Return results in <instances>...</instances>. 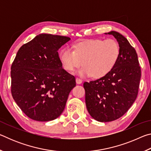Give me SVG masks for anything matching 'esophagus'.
I'll return each instance as SVG.
<instances>
[{
  "label": "esophagus",
  "mask_w": 151,
  "mask_h": 151,
  "mask_svg": "<svg viewBox=\"0 0 151 151\" xmlns=\"http://www.w3.org/2000/svg\"><path fill=\"white\" fill-rule=\"evenodd\" d=\"M82 80H81L80 78H76V84H78V85H80V84H81L82 83Z\"/></svg>",
  "instance_id": "34e87169"
}]
</instances>
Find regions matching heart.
<instances>
[{
  "label": "heart",
  "mask_w": 151,
  "mask_h": 151,
  "mask_svg": "<svg viewBox=\"0 0 151 151\" xmlns=\"http://www.w3.org/2000/svg\"><path fill=\"white\" fill-rule=\"evenodd\" d=\"M74 50L66 47L59 52V60L66 71L72 73L81 65L77 74L81 77L99 78L114 67L120 55V47L114 39H93L76 43Z\"/></svg>",
  "instance_id": "obj_1"
}]
</instances>
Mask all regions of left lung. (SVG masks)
Returning a JSON list of instances; mask_svg holds the SVG:
<instances>
[{
    "label": "left lung",
    "mask_w": 151,
    "mask_h": 151,
    "mask_svg": "<svg viewBox=\"0 0 151 151\" xmlns=\"http://www.w3.org/2000/svg\"><path fill=\"white\" fill-rule=\"evenodd\" d=\"M112 35L120 47L114 67L107 75L90 83L85 82V103L90 115L99 122H111L121 117L136 100L141 76L138 56L123 35Z\"/></svg>",
    "instance_id": "8db88e82"
}]
</instances>
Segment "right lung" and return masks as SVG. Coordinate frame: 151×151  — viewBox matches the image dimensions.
<instances>
[{"instance_id":"add662e5","label":"right lung","mask_w":151,"mask_h":151,"mask_svg":"<svg viewBox=\"0 0 151 151\" xmlns=\"http://www.w3.org/2000/svg\"><path fill=\"white\" fill-rule=\"evenodd\" d=\"M69 37L42 33L22 46L11 66V93L32 120L49 121L65 108L75 76L63 68L57 51Z\"/></svg>"}]
</instances>
